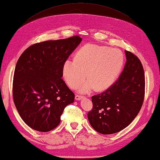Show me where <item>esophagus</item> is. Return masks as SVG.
<instances>
[{"instance_id":"1","label":"esophagus","mask_w":160,"mask_h":160,"mask_svg":"<svg viewBox=\"0 0 160 160\" xmlns=\"http://www.w3.org/2000/svg\"><path fill=\"white\" fill-rule=\"evenodd\" d=\"M83 98V96H81V95H78V94H77L75 96V99L76 100H81V99H82Z\"/></svg>"}]
</instances>
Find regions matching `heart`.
I'll return each mask as SVG.
<instances>
[{"instance_id": "b5f03b06", "label": "heart", "mask_w": 160, "mask_h": 160, "mask_svg": "<svg viewBox=\"0 0 160 160\" xmlns=\"http://www.w3.org/2000/svg\"><path fill=\"white\" fill-rule=\"evenodd\" d=\"M74 60L64 62L62 74L64 82L73 89L82 84L86 77L88 82L81 88L82 92L108 88L118 77L124 60L119 50L95 44L81 48Z\"/></svg>"}]
</instances>
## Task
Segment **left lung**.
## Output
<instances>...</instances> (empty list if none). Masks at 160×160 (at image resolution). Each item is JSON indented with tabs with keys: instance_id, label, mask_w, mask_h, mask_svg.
Returning <instances> with one entry per match:
<instances>
[{
	"instance_id": "1",
	"label": "left lung",
	"mask_w": 160,
	"mask_h": 160,
	"mask_svg": "<svg viewBox=\"0 0 160 160\" xmlns=\"http://www.w3.org/2000/svg\"><path fill=\"white\" fill-rule=\"evenodd\" d=\"M127 62L118 80L108 90L91 97L88 112L91 127L102 134H112L128 127L141 110L145 96V74L138 58L125 50Z\"/></svg>"
}]
</instances>
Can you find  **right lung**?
Returning <instances> with one entry per match:
<instances>
[{
  "label": "right lung",
  "mask_w": 160,
  "mask_h": 160,
  "mask_svg": "<svg viewBox=\"0 0 160 160\" xmlns=\"http://www.w3.org/2000/svg\"><path fill=\"white\" fill-rule=\"evenodd\" d=\"M78 36L29 46L17 62L12 82L14 103L22 120L33 129L48 132L60 123L74 93L62 79V68L81 43Z\"/></svg>",
  "instance_id": "right-lung-1"
}]
</instances>
